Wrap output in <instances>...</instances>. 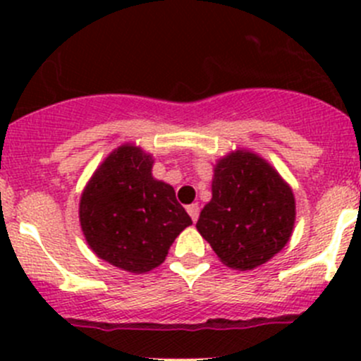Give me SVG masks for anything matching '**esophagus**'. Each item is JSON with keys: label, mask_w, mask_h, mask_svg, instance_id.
Segmentation results:
<instances>
[{"label": "esophagus", "mask_w": 361, "mask_h": 361, "mask_svg": "<svg viewBox=\"0 0 361 361\" xmlns=\"http://www.w3.org/2000/svg\"><path fill=\"white\" fill-rule=\"evenodd\" d=\"M187 211H188V214H190V218H192V221H197V218H199V213H201V207L197 206V204H190V206H187Z\"/></svg>", "instance_id": "esophagus-1"}]
</instances>
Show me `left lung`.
Masks as SVG:
<instances>
[{
  "instance_id": "left-lung-1",
  "label": "left lung",
  "mask_w": 361,
  "mask_h": 361,
  "mask_svg": "<svg viewBox=\"0 0 361 361\" xmlns=\"http://www.w3.org/2000/svg\"><path fill=\"white\" fill-rule=\"evenodd\" d=\"M211 192L195 227L225 265L251 271L290 241L293 192L257 154L238 150L218 160Z\"/></svg>"
}]
</instances>
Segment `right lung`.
<instances>
[{"label":"right lung","mask_w":361,"mask_h":361,"mask_svg":"<svg viewBox=\"0 0 361 361\" xmlns=\"http://www.w3.org/2000/svg\"><path fill=\"white\" fill-rule=\"evenodd\" d=\"M154 159L122 145L92 174L80 199V225L90 250L122 271L159 267L192 218L171 185L152 176Z\"/></svg>","instance_id":"add662e5"}]
</instances>
